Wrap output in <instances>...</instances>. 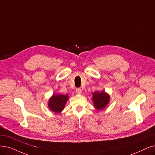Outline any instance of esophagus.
I'll return each instance as SVG.
<instances>
[{
  "mask_svg": "<svg viewBox=\"0 0 155 155\" xmlns=\"http://www.w3.org/2000/svg\"><path fill=\"white\" fill-rule=\"evenodd\" d=\"M76 93L77 94H82V90L80 88L76 89Z\"/></svg>",
  "mask_w": 155,
  "mask_h": 155,
  "instance_id": "1",
  "label": "esophagus"
}]
</instances>
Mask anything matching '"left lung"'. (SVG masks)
I'll use <instances>...</instances> for the list:
<instances>
[{
    "label": "left lung",
    "instance_id": "1",
    "mask_svg": "<svg viewBox=\"0 0 155 155\" xmlns=\"http://www.w3.org/2000/svg\"><path fill=\"white\" fill-rule=\"evenodd\" d=\"M92 100L96 109L102 110L109 104L110 100V95L106 93L105 90L101 91H96L92 94Z\"/></svg>",
    "mask_w": 155,
    "mask_h": 155
}]
</instances>
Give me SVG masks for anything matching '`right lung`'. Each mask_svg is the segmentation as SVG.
Here are the masks:
<instances>
[{"instance_id":"add662e5","label":"right lung","mask_w":155,"mask_h":155,"mask_svg":"<svg viewBox=\"0 0 155 155\" xmlns=\"http://www.w3.org/2000/svg\"><path fill=\"white\" fill-rule=\"evenodd\" d=\"M68 99L69 96L68 94H54L48 100V108L55 114H60L64 110Z\"/></svg>"}]
</instances>
